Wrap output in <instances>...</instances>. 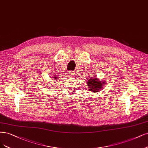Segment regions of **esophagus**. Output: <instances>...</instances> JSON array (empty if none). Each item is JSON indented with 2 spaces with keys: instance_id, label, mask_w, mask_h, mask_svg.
Masks as SVG:
<instances>
[{
  "instance_id": "esophagus-1",
  "label": "esophagus",
  "mask_w": 148,
  "mask_h": 148,
  "mask_svg": "<svg viewBox=\"0 0 148 148\" xmlns=\"http://www.w3.org/2000/svg\"><path fill=\"white\" fill-rule=\"evenodd\" d=\"M75 75V73L73 72H70V76L72 78H73Z\"/></svg>"
}]
</instances>
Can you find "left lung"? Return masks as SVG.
<instances>
[{"label":"left lung","instance_id":"1","mask_svg":"<svg viewBox=\"0 0 148 148\" xmlns=\"http://www.w3.org/2000/svg\"><path fill=\"white\" fill-rule=\"evenodd\" d=\"M87 86H88L89 90L92 92H99L101 89L104 83L95 78L91 77L86 82Z\"/></svg>","mask_w":148,"mask_h":148}]
</instances>
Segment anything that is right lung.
Segmentation results:
<instances>
[{
  "label": "right lung",
  "instance_id": "right-lung-1",
  "mask_svg": "<svg viewBox=\"0 0 148 148\" xmlns=\"http://www.w3.org/2000/svg\"><path fill=\"white\" fill-rule=\"evenodd\" d=\"M56 76H54V77H53V78H54V79H55L56 81L57 80V78H58V77H56Z\"/></svg>",
  "mask_w": 148,
  "mask_h": 148
}]
</instances>
